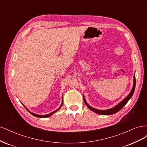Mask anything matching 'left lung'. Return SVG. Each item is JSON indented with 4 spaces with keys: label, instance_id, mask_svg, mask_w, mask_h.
I'll list each match as a JSON object with an SVG mask.
<instances>
[{
    "label": "left lung",
    "instance_id": "8db88e82",
    "mask_svg": "<svg viewBox=\"0 0 147 147\" xmlns=\"http://www.w3.org/2000/svg\"><path fill=\"white\" fill-rule=\"evenodd\" d=\"M135 87H136V78H135V75H134V83H133V87H132V90L131 91V92L122 101L120 102L118 105H117L116 106H115L114 107L111 108L110 109L102 110H97V109H96L94 108H92V107H91L90 105H89L87 103L85 98H84V96L83 95V99H84V104H85L91 110H92V112H95L97 114L102 115H113V114H115V113H117L118 112H119V111L121 110L123 107L127 104V102L129 101V100L131 98L133 94H134V90H135Z\"/></svg>",
    "mask_w": 147,
    "mask_h": 147
}]
</instances>
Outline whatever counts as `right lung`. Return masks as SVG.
<instances>
[{
  "label": "right lung",
  "mask_w": 147,
  "mask_h": 147,
  "mask_svg": "<svg viewBox=\"0 0 147 147\" xmlns=\"http://www.w3.org/2000/svg\"><path fill=\"white\" fill-rule=\"evenodd\" d=\"M63 102H62V104H61V106L59 107V109H57V110H56L55 111H54V112H53L52 113H49V114H47V115H37V114H35V113H32V112H30V111L29 110H28V109L26 107L24 106V107H26V109H27V110L28 111V112L31 114V115H32L33 116H34V117H38V118H47V117H50L51 115H52L53 113H55V112H56L57 111H58L60 109H61V107H62V105H63Z\"/></svg>",
  "instance_id": "add662e5"
}]
</instances>
